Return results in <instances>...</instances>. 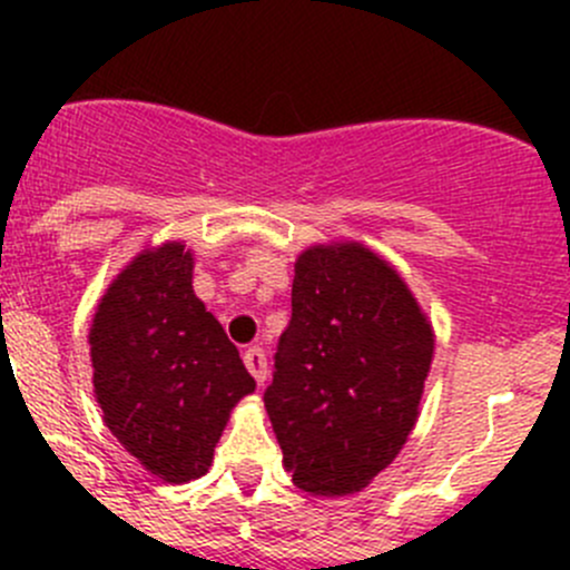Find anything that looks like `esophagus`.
<instances>
[{"label": "esophagus", "mask_w": 570, "mask_h": 570, "mask_svg": "<svg viewBox=\"0 0 570 570\" xmlns=\"http://www.w3.org/2000/svg\"><path fill=\"white\" fill-rule=\"evenodd\" d=\"M243 361H245V366H248L253 381L262 386V383L267 381V355H264V350L262 347H248L243 353Z\"/></svg>", "instance_id": "34e87169"}]
</instances>
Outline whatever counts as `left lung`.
Returning <instances> with one entry per match:
<instances>
[{"label":"left lung","mask_w":570,"mask_h":570,"mask_svg":"<svg viewBox=\"0 0 570 570\" xmlns=\"http://www.w3.org/2000/svg\"><path fill=\"white\" fill-rule=\"evenodd\" d=\"M433 344V327L386 258L358 243L297 256L292 320L264 407L301 491L347 497L400 455Z\"/></svg>","instance_id":"left-lung-1"}]
</instances>
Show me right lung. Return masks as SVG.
I'll list each match as a JSON object with an SVG mask.
<instances>
[{
    "mask_svg": "<svg viewBox=\"0 0 570 570\" xmlns=\"http://www.w3.org/2000/svg\"><path fill=\"white\" fill-rule=\"evenodd\" d=\"M96 402L129 455L165 482L209 471L232 407L256 389L239 350L193 292L181 243L137 253L90 325Z\"/></svg>",
    "mask_w": 570,
    "mask_h": 570,
    "instance_id": "obj_1",
    "label": "right lung"
}]
</instances>
